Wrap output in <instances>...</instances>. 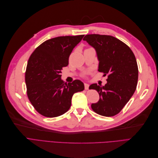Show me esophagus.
Masks as SVG:
<instances>
[{
    "label": "esophagus",
    "instance_id": "34e87169",
    "mask_svg": "<svg viewBox=\"0 0 158 158\" xmlns=\"http://www.w3.org/2000/svg\"><path fill=\"white\" fill-rule=\"evenodd\" d=\"M84 88H85V89H89V84H84Z\"/></svg>",
    "mask_w": 158,
    "mask_h": 158
}]
</instances>
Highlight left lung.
Listing matches in <instances>:
<instances>
[{
	"instance_id": "1",
	"label": "left lung",
	"mask_w": 158,
	"mask_h": 158,
	"mask_svg": "<svg viewBox=\"0 0 158 158\" xmlns=\"http://www.w3.org/2000/svg\"><path fill=\"white\" fill-rule=\"evenodd\" d=\"M83 40L96 52L98 71L107 75L105 85L89 86L99 95V101L91 107L100 115L113 117L121 111L136 90L138 69L135 56L128 45L111 35L90 34Z\"/></svg>"
}]
</instances>
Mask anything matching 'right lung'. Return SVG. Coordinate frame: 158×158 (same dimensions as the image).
<instances>
[{"instance_id": "add662e5", "label": "right lung", "mask_w": 158, "mask_h": 158, "mask_svg": "<svg viewBox=\"0 0 158 158\" xmlns=\"http://www.w3.org/2000/svg\"><path fill=\"white\" fill-rule=\"evenodd\" d=\"M84 36H61L47 40L28 60L25 74L27 97L42 115L56 117L63 114L70 109L74 94L84 89L82 81L66 83L60 75L63 68L69 64L72 51Z\"/></svg>"}]
</instances>
